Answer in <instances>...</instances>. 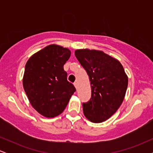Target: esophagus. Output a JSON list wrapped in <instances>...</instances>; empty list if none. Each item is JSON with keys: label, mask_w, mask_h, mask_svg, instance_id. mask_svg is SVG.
I'll return each instance as SVG.
<instances>
[{"label": "esophagus", "mask_w": 153, "mask_h": 153, "mask_svg": "<svg viewBox=\"0 0 153 153\" xmlns=\"http://www.w3.org/2000/svg\"><path fill=\"white\" fill-rule=\"evenodd\" d=\"M73 84H74L75 87L76 88H77V86H78V85H77V82H74V83H73Z\"/></svg>", "instance_id": "esophagus-1"}]
</instances>
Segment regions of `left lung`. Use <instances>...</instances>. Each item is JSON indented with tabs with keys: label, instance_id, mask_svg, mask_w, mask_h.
Segmentation results:
<instances>
[{
	"label": "left lung",
	"instance_id": "obj_1",
	"mask_svg": "<svg viewBox=\"0 0 153 153\" xmlns=\"http://www.w3.org/2000/svg\"><path fill=\"white\" fill-rule=\"evenodd\" d=\"M75 55L88 75L91 98L82 103L85 117L94 123L109 119L123 102L128 77L119 60L102 51L82 49Z\"/></svg>",
	"mask_w": 153,
	"mask_h": 153
}]
</instances>
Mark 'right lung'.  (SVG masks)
I'll return each mask as SVG.
<instances>
[{
  "label": "right lung",
  "mask_w": 153,
  "mask_h": 153,
  "mask_svg": "<svg viewBox=\"0 0 153 153\" xmlns=\"http://www.w3.org/2000/svg\"><path fill=\"white\" fill-rule=\"evenodd\" d=\"M71 54L68 48L50 45L33 54L26 64L24 91L33 108L47 118L60 114L76 91L63 68Z\"/></svg>",
  "instance_id": "add662e5"
}]
</instances>
